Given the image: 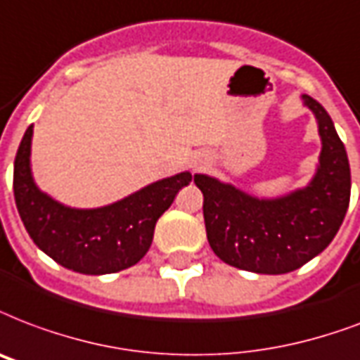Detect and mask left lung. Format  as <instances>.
<instances>
[{"mask_svg":"<svg viewBox=\"0 0 360 360\" xmlns=\"http://www.w3.org/2000/svg\"><path fill=\"white\" fill-rule=\"evenodd\" d=\"M321 136L319 166L304 188L257 198L230 183L196 174L204 194V221L213 253L240 270L278 276L300 268L325 251L349 207L347 153L325 107L302 96Z\"/></svg>","mask_w":360,"mask_h":360,"instance_id":"1","label":"left lung"}]
</instances>
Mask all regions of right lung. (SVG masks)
I'll return each instance as SVG.
<instances>
[{"label":"right lung","mask_w":360,"mask_h":360,"mask_svg":"<svg viewBox=\"0 0 360 360\" xmlns=\"http://www.w3.org/2000/svg\"><path fill=\"white\" fill-rule=\"evenodd\" d=\"M30 126L16 150L13 188L27 234L43 253L68 270L103 276L126 270L143 259L156 221L192 181L191 172L156 181L130 196L92 210L70 207L39 191L32 175Z\"/></svg>","instance_id":"1"}]
</instances>
